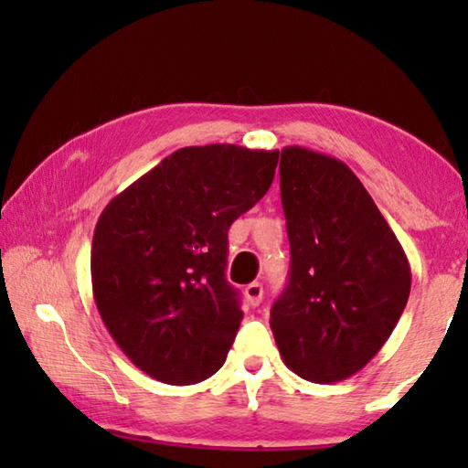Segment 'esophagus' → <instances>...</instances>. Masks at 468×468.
I'll return each instance as SVG.
<instances>
[{
  "mask_svg": "<svg viewBox=\"0 0 468 468\" xmlns=\"http://www.w3.org/2000/svg\"><path fill=\"white\" fill-rule=\"evenodd\" d=\"M261 296H264V287H261L258 281H253V283H249L245 287V298L251 306H258L261 303Z\"/></svg>",
  "mask_w": 468,
  "mask_h": 468,
  "instance_id": "34e87169",
  "label": "esophagus"
}]
</instances>
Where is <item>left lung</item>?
Returning a JSON list of instances; mask_svg holds the SVG:
<instances>
[{
    "label": "left lung",
    "instance_id": "obj_1",
    "mask_svg": "<svg viewBox=\"0 0 468 468\" xmlns=\"http://www.w3.org/2000/svg\"><path fill=\"white\" fill-rule=\"evenodd\" d=\"M290 281L271 311L281 357L315 383L356 375L405 311L411 268L373 197L341 159L281 151Z\"/></svg>",
    "mask_w": 468,
    "mask_h": 468
}]
</instances>
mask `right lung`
I'll return each instance as SVG.
<instances>
[{
	"instance_id": "obj_1",
	"label": "right lung",
	"mask_w": 468,
	"mask_h": 468,
	"mask_svg": "<svg viewBox=\"0 0 468 468\" xmlns=\"http://www.w3.org/2000/svg\"><path fill=\"white\" fill-rule=\"evenodd\" d=\"M279 151L185 146L114 196L91 245L101 322L153 379L194 386L223 367L242 311L228 229L271 187Z\"/></svg>"
}]
</instances>
